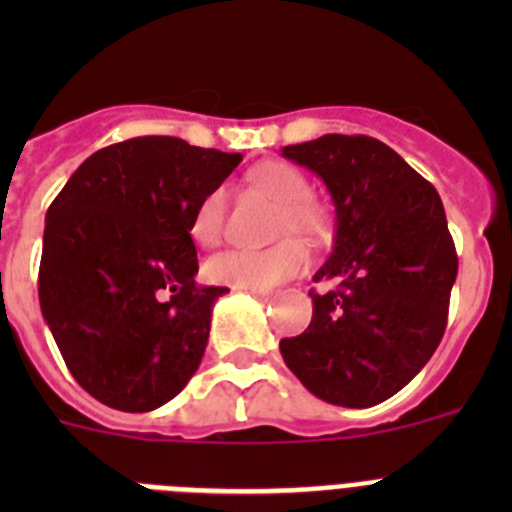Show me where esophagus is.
<instances>
[{
	"label": "esophagus",
	"instance_id": "obj_1",
	"mask_svg": "<svg viewBox=\"0 0 512 512\" xmlns=\"http://www.w3.org/2000/svg\"><path fill=\"white\" fill-rule=\"evenodd\" d=\"M253 297H259L261 302H269L274 295H271V292H253Z\"/></svg>",
	"mask_w": 512,
	"mask_h": 512
}]
</instances>
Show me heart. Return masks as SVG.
Wrapping results in <instances>:
<instances>
[{
  "label": "heart",
  "instance_id": "obj_1",
  "mask_svg": "<svg viewBox=\"0 0 512 512\" xmlns=\"http://www.w3.org/2000/svg\"><path fill=\"white\" fill-rule=\"evenodd\" d=\"M251 184L264 192L269 200L282 207L277 217V238L287 241L264 251L228 248L205 261V279L220 287L264 292L307 269V251L300 241L289 235H300L307 241H320L328 233V207L312 197V184L297 166L287 161H264L248 174ZM225 189L215 187L197 202L189 220V235L200 246H212L223 233L225 223Z\"/></svg>",
  "mask_w": 512,
  "mask_h": 512
}]
</instances>
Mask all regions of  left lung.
Segmentation results:
<instances>
[{
    "mask_svg": "<svg viewBox=\"0 0 512 512\" xmlns=\"http://www.w3.org/2000/svg\"><path fill=\"white\" fill-rule=\"evenodd\" d=\"M282 156L320 176L336 241L315 282L305 333L282 338L284 364L330 405L372 408L428 364L449 320L454 238L431 182L369 135H323Z\"/></svg>",
    "mask_w": 512,
    "mask_h": 512,
    "instance_id": "obj_1",
    "label": "left lung"
}]
</instances>
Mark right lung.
<instances>
[{"mask_svg":"<svg viewBox=\"0 0 512 512\" xmlns=\"http://www.w3.org/2000/svg\"><path fill=\"white\" fill-rule=\"evenodd\" d=\"M241 158L171 135L122 140L48 207L40 310L69 372L107 408L156 410L197 372L228 289L194 282L189 220Z\"/></svg>","mask_w":512,"mask_h":512,"instance_id":"right-lung-1","label":"right lung"}]
</instances>
